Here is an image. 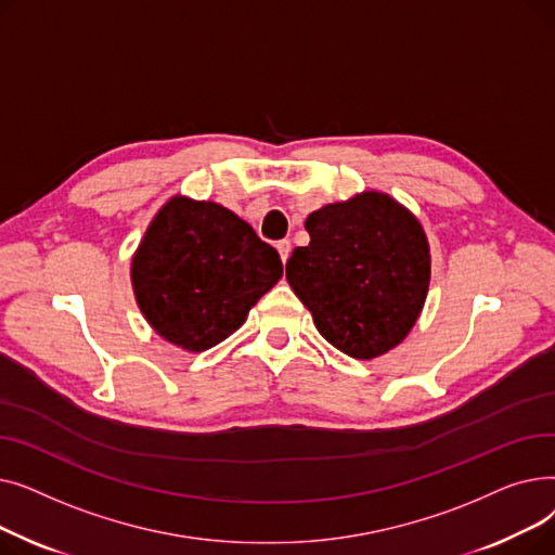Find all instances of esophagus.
<instances>
[{
    "label": "esophagus",
    "instance_id": "34e87169",
    "mask_svg": "<svg viewBox=\"0 0 555 555\" xmlns=\"http://www.w3.org/2000/svg\"><path fill=\"white\" fill-rule=\"evenodd\" d=\"M276 251H279V256H281V260L285 262L287 256H289V251H293V245H289V241H279V243H276Z\"/></svg>",
    "mask_w": 555,
    "mask_h": 555
}]
</instances>
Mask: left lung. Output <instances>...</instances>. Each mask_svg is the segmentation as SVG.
<instances>
[{
    "label": "left lung",
    "instance_id": "left-lung-1",
    "mask_svg": "<svg viewBox=\"0 0 555 555\" xmlns=\"http://www.w3.org/2000/svg\"><path fill=\"white\" fill-rule=\"evenodd\" d=\"M310 243L285 276L317 331L341 353L373 360L412 331L429 287L421 222L393 197L366 191L326 204L306 220Z\"/></svg>",
    "mask_w": 555,
    "mask_h": 555
}]
</instances>
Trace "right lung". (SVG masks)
<instances>
[{"instance_id":"1","label":"right lung","mask_w":555,"mask_h":555,"mask_svg":"<svg viewBox=\"0 0 555 555\" xmlns=\"http://www.w3.org/2000/svg\"><path fill=\"white\" fill-rule=\"evenodd\" d=\"M132 289L149 324L199 353L238 331L283 274L276 249L216 202L168 199L132 258Z\"/></svg>"}]
</instances>
